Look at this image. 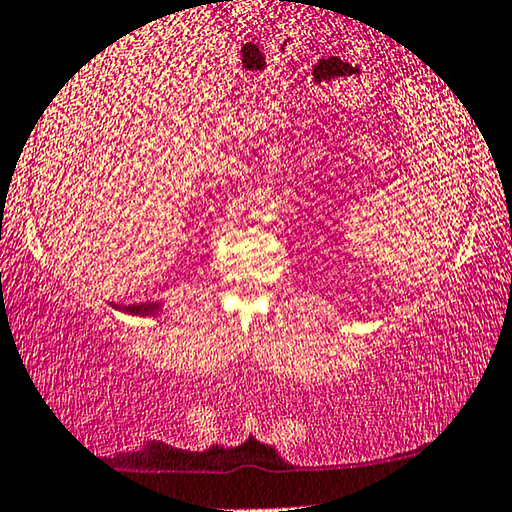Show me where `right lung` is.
Instances as JSON below:
<instances>
[{
    "mask_svg": "<svg viewBox=\"0 0 512 512\" xmlns=\"http://www.w3.org/2000/svg\"><path fill=\"white\" fill-rule=\"evenodd\" d=\"M115 308L122 313L141 315V318H146V315H155L157 311H160L162 304L160 301H146V304H129V306H115Z\"/></svg>",
    "mask_w": 512,
    "mask_h": 512,
    "instance_id": "obj_1",
    "label": "right lung"
}]
</instances>
